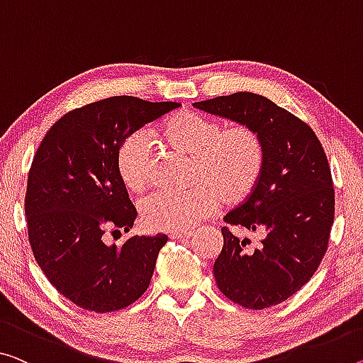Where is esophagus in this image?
I'll return each instance as SVG.
<instances>
[{
  "label": "esophagus",
  "mask_w": 363,
  "mask_h": 363,
  "mask_svg": "<svg viewBox=\"0 0 363 363\" xmlns=\"http://www.w3.org/2000/svg\"><path fill=\"white\" fill-rule=\"evenodd\" d=\"M193 237L191 232H174L170 235L172 240H182V242H185V240H189Z\"/></svg>",
  "instance_id": "esophagus-1"
}]
</instances>
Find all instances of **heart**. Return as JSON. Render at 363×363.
Returning a JSON list of instances; mask_svg holds the SVG:
<instances>
[{
    "label": "heart",
    "instance_id": "1",
    "mask_svg": "<svg viewBox=\"0 0 363 363\" xmlns=\"http://www.w3.org/2000/svg\"><path fill=\"white\" fill-rule=\"evenodd\" d=\"M159 135L178 152L191 155V182L183 193L157 191L141 203L143 224L159 232H189L227 203L247 199L264 169L263 139L255 128L233 125L194 111H177L159 125ZM116 172L123 185L139 193L152 180L150 138L146 131L128 136L116 152Z\"/></svg>",
    "mask_w": 363,
    "mask_h": 363
}]
</instances>
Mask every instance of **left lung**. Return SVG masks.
I'll return each instance as SVG.
<instances>
[{
    "mask_svg": "<svg viewBox=\"0 0 363 363\" xmlns=\"http://www.w3.org/2000/svg\"><path fill=\"white\" fill-rule=\"evenodd\" d=\"M194 107L255 128L263 139L264 169L253 193L224 220L261 240L222 228L224 247L214 263L220 292L252 310L277 305L300 291L320 266L334 220V188L320 139L302 120L263 96H232Z\"/></svg>",
    "mask_w": 363,
    "mask_h": 363,
    "instance_id": "obj_1",
    "label": "left lung"
}]
</instances>
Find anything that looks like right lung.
Here are the masks:
<instances>
[{"instance_id": "add662e5", "label": "right lung", "mask_w": 363, "mask_h": 363, "mask_svg": "<svg viewBox=\"0 0 363 363\" xmlns=\"http://www.w3.org/2000/svg\"><path fill=\"white\" fill-rule=\"evenodd\" d=\"M180 107L116 96L71 110L50 128L29 172L26 216L38 266L81 308L108 313L147 291L167 235L107 245L110 228L130 232L136 208L116 172V152L139 128Z\"/></svg>"}]
</instances>
